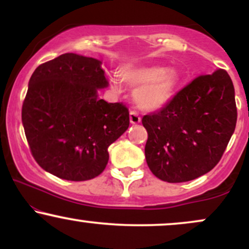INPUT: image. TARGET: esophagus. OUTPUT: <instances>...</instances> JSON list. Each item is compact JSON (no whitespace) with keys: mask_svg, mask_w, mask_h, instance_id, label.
<instances>
[{"mask_svg":"<svg viewBox=\"0 0 249 249\" xmlns=\"http://www.w3.org/2000/svg\"><path fill=\"white\" fill-rule=\"evenodd\" d=\"M141 117H139L138 112H136V111H131L130 112V122L131 124H139L141 123Z\"/></svg>","mask_w":249,"mask_h":249,"instance_id":"esophagus-1","label":"esophagus"}]
</instances>
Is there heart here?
Masks as SVG:
<instances>
[{"instance_id": "1", "label": "heart", "mask_w": 249, "mask_h": 249, "mask_svg": "<svg viewBox=\"0 0 249 249\" xmlns=\"http://www.w3.org/2000/svg\"><path fill=\"white\" fill-rule=\"evenodd\" d=\"M122 77L127 84L139 85L134 91V101L139 107L146 111L166 107L181 83V77L176 68L162 65L130 67L122 71ZM111 84L118 87L119 79L112 77Z\"/></svg>"}]
</instances>
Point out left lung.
Listing matches in <instances>:
<instances>
[{"mask_svg": "<svg viewBox=\"0 0 249 249\" xmlns=\"http://www.w3.org/2000/svg\"><path fill=\"white\" fill-rule=\"evenodd\" d=\"M235 91L219 69L199 76L161 111L142 117L146 162L157 178L190 181L218 164L236 125Z\"/></svg>", "mask_w": 249, "mask_h": 249, "instance_id": "obj_1", "label": "left lung"}]
</instances>
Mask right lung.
Masks as SVG:
<instances>
[{"mask_svg":"<svg viewBox=\"0 0 249 249\" xmlns=\"http://www.w3.org/2000/svg\"><path fill=\"white\" fill-rule=\"evenodd\" d=\"M28 85L22 124L37 164L71 181L99 176L130 125L126 107L98 97L108 87L102 61L63 53L37 67Z\"/></svg>","mask_w":249,"mask_h":249,"instance_id":"right-lung-1","label":"right lung"}]
</instances>
